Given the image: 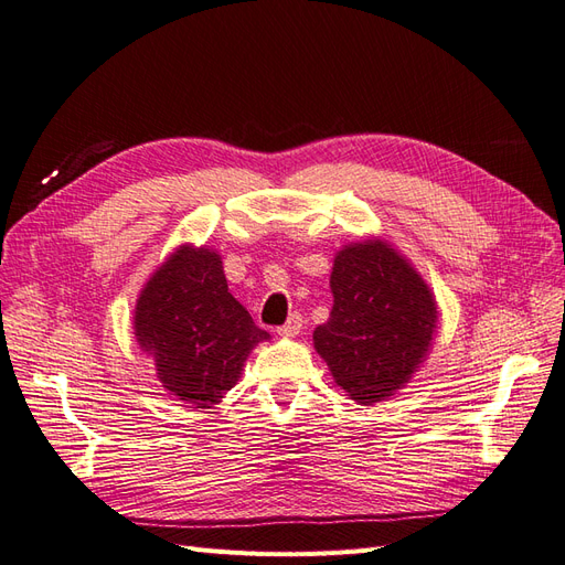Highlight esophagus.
<instances>
[{
    "instance_id": "1",
    "label": "esophagus",
    "mask_w": 565,
    "mask_h": 565,
    "mask_svg": "<svg viewBox=\"0 0 565 565\" xmlns=\"http://www.w3.org/2000/svg\"><path fill=\"white\" fill-rule=\"evenodd\" d=\"M300 327H302V315L300 312H291L288 315V320L277 329L281 337H296L298 331H300Z\"/></svg>"
}]
</instances>
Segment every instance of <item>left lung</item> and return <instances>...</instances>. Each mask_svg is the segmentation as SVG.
Wrapping results in <instances>:
<instances>
[{"instance_id":"8db88e82","label":"left lung","mask_w":565,"mask_h":565,"mask_svg":"<svg viewBox=\"0 0 565 565\" xmlns=\"http://www.w3.org/2000/svg\"><path fill=\"white\" fill-rule=\"evenodd\" d=\"M334 308L315 349L358 403L394 396L429 349L437 306L420 274L382 241L343 248L331 271Z\"/></svg>"}]
</instances>
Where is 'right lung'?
<instances>
[{
	"label": "right lung",
	"mask_w": 565,
	"mask_h": 565,
	"mask_svg": "<svg viewBox=\"0 0 565 565\" xmlns=\"http://www.w3.org/2000/svg\"><path fill=\"white\" fill-rule=\"evenodd\" d=\"M136 337L167 392L212 408L238 382L253 345L269 334L228 294L222 257L183 245L142 288Z\"/></svg>",
	"instance_id": "1"
}]
</instances>
